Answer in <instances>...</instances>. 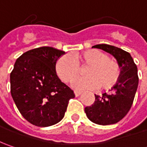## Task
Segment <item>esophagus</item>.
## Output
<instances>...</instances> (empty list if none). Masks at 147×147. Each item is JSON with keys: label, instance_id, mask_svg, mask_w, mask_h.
I'll return each instance as SVG.
<instances>
[{"label": "esophagus", "instance_id": "34e87169", "mask_svg": "<svg viewBox=\"0 0 147 147\" xmlns=\"http://www.w3.org/2000/svg\"><path fill=\"white\" fill-rule=\"evenodd\" d=\"M74 94H75V96H80V95L82 94V92H79V91H74Z\"/></svg>", "mask_w": 147, "mask_h": 147}]
</instances>
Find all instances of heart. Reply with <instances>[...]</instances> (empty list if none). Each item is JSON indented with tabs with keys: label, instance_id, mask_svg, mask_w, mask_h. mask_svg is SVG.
<instances>
[{
	"label": "heart",
	"instance_id": "b5f03b06",
	"mask_svg": "<svg viewBox=\"0 0 147 147\" xmlns=\"http://www.w3.org/2000/svg\"><path fill=\"white\" fill-rule=\"evenodd\" d=\"M84 69V78L74 82L78 89L108 90L115 85L119 76L120 68L115 59L99 50H88L74 55L73 58L63 55L55 65V70L59 78L66 83L73 82L80 75V68Z\"/></svg>",
	"mask_w": 147,
	"mask_h": 147
}]
</instances>
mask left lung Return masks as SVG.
I'll use <instances>...</instances> for the list:
<instances>
[{"instance_id": "obj_1", "label": "left lung", "mask_w": 147, "mask_h": 147, "mask_svg": "<svg viewBox=\"0 0 147 147\" xmlns=\"http://www.w3.org/2000/svg\"><path fill=\"white\" fill-rule=\"evenodd\" d=\"M111 54L120 67V76L110 93L95 95V101L85 108V113L92 122L100 125L114 124L130 110L138 86V68L131 55L114 46L99 44L92 47Z\"/></svg>"}]
</instances>
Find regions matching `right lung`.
Listing matches in <instances>:
<instances>
[{
  "label": "right lung",
  "instance_id": "1",
  "mask_svg": "<svg viewBox=\"0 0 147 147\" xmlns=\"http://www.w3.org/2000/svg\"><path fill=\"white\" fill-rule=\"evenodd\" d=\"M64 54L50 47L32 49L16 59L10 73L12 98L23 117L35 126L59 123L75 96L56 74V62Z\"/></svg>",
  "mask_w": 147,
  "mask_h": 147
}]
</instances>
